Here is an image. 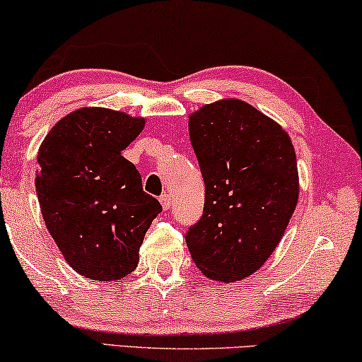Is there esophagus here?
<instances>
[{
  "instance_id": "obj_1",
  "label": "esophagus",
  "mask_w": 362,
  "mask_h": 362,
  "mask_svg": "<svg viewBox=\"0 0 362 362\" xmlns=\"http://www.w3.org/2000/svg\"><path fill=\"white\" fill-rule=\"evenodd\" d=\"M160 205H162V208H164V210H169L170 205H172L170 195H167V193H164V195L160 197Z\"/></svg>"
}]
</instances>
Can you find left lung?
Returning <instances> with one entry per match:
<instances>
[{
	"label": "left lung",
	"instance_id": "8db88e82",
	"mask_svg": "<svg viewBox=\"0 0 362 362\" xmlns=\"http://www.w3.org/2000/svg\"><path fill=\"white\" fill-rule=\"evenodd\" d=\"M188 132L205 180L188 251L211 281H243L272 256L298 203L293 144L281 124L238 98L202 106L188 116Z\"/></svg>",
	"mask_w": 362,
	"mask_h": 362
}]
</instances>
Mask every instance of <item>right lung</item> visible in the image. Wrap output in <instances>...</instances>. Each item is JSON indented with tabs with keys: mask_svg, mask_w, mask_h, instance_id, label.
<instances>
[{
	"mask_svg": "<svg viewBox=\"0 0 362 362\" xmlns=\"http://www.w3.org/2000/svg\"><path fill=\"white\" fill-rule=\"evenodd\" d=\"M144 124L123 111L85 106L64 116L39 147L35 192L45 226L70 267L91 281H121L134 271L162 211L121 156Z\"/></svg>",
	"mask_w": 362,
	"mask_h": 362,
	"instance_id": "right-lung-1",
	"label": "right lung"
}]
</instances>
